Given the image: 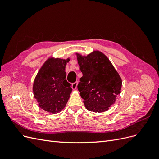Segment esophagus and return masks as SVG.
Returning <instances> with one entry per match:
<instances>
[{
    "label": "esophagus",
    "instance_id": "1",
    "mask_svg": "<svg viewBox=\"0 0 159 159\" xmlns=\"http://www.w3.org/2000/svg\"><path fill=\"white\" fill-rule=\"evenodd\" d=\"M78 81H75V82L73 83L71 85V88L73 89H75L77 88V86H78Z\"/></svg>",
    "mask_w": 159,
    "mask_h": 159
}]
</instances>
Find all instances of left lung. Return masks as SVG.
<instances>
[{"instance_id":"8db88e82","label":"left lung","mask_w":159,"mask_h":159,"mask_svg":"<svg viewBox=\"0 0 159 159\" xmlns=\"http://www.w3.org/2000/svg\"><path fill=\"white\" fill-rule=\"evenodd\" d=\"M76 55L83 74L78 89L85 108L95 113L107 111L121 93V77L102 52L93 51L87 56Z\"/></svg>"}]
</instances>
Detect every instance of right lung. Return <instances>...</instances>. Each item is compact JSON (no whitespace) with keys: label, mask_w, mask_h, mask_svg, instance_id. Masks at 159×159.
Here are the masks:
<instances>
[{"label":"right lung","mask_w":159,"mask_h":159,"mask_svg":"<svg viewBox=\"0 0 159 159\" xmlns=\"http://www.w3.org/2000/svg\"><path fill=\"white\" fill-rule=\"evenodd\" d=\"M70 58H48L34 81V96L38 106L51 113L60 112L66 105L72 91L66 80V66Z\"/></svg>","instance_id":"obj_1"}]
</instances>
